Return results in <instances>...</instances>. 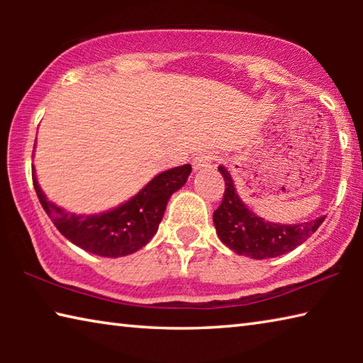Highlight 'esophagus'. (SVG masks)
<instances>
[{"label": "esophagus", "instance_id": "obj_1", "mask_svg": "<svg viewBox=\"0 0 363 363\" xmlns=\"http://www.w3.org/2000/svg\"><path fill=\"white\" fill-rule=\"evenodd\" d=\"M213 160L214 155H210V153H203V155H199L192 160V167L194 169H205V168H211L213 167Z\"/></svg>", "mask_w": 363, "mask_h": 363}]
</instances>
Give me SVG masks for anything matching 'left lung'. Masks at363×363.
I'll use <instances>...</instances> for the list:
<instances>
[{
	"instance_id": "8db88e82",
	"label": "left lung",
	"mask_w": 363,
	"mask_h": 363,
	"mask_svg": "<svg viewBox=\"0 0 363 363\" xmlns=\"http://www.w3.org/2000/svg\"><path fill=\"white\" fill-rule=\"evenodd\" d=\"M218 169L225 181V190L213 214V223L219 240L233 253L253 259L281 256L304 243L325 220V216H320L303 224L269 223L243 203L229 171L223 164Z\"/></svg>"
}]
</instances>
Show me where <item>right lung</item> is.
Returning <instances> with one entry per match:
<instances>
[{
    "label": "right lung",
    "mask_w": 363,
    "mask_h": 363,
    "mask_svg": "<svg viewBox=\"0 0 363 363\" xmlns=\"http://www.w3.org/2000/svg\"><path fill=\"white\" fill-rule=\"evenodd\" d=\"M190 164L171 168L153 179L113 210L99 214H77L52 203L43 192L33 168V187L43 210L57 230L73 245L104 257L136 253L152 240L162 223L169 196L187 182Z\"/></svg>",
    "instance_id": "obj_1"
}]
</instances>
